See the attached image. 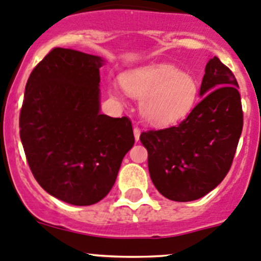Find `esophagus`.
<instances>
[{
  "mask_svg": "<svg viewBox=\"0 0 261 261\" xmlns=\"http://www.w3.org/2000/svg\"><path fill=\"white\" fill-rule=\"evenodd\" d=\"M140 128H139L138 126H135V127H134V136H135L136 141H139V139H140Z\"/></svg>",
  "mask_w": 261,
  "mask_h": 261,
  "instance_id": "obj_1",
  "label": "esophagus"
}]
</instances>
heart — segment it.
<instances>
[{"label": "heart", "mask_w": 261, "mask_h": 261, "mask_svg": "<svg viewBox=\"0 0 261 261\" xmlns=\"http://www.w3.org/2000/svg\"><path fill=\"white\" fill-rule=\"evenodd\" d=\"M121 84L130 96L140 101L141 116L155 126L179 122L191 114L198 101V82L174 65L156 64L131 70L121 77ZM109 92L120 98L115 86L110 87Z\"/></svg>", "instance_id": "obj_1"}]
</instances>
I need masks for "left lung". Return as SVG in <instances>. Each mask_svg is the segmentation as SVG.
<instances>
[{
	"instance_id": "obj_1",
	"label": "left lung",
	"mask_w": 261,
	"mask_h": 261,
	"mask_svg": "<svg viewBox=\"0 0 261 261\" xmlns=\"http://www.w3.org/2000/svg\"><path fill=\"white\" fill-rule=\"evenodd\" d=\"M233 73L208 60L201 101L177 126L141 133L155 188L168 199L189 202L215 189L232 165L244 115Z\"/></svg>"
}]
</instances>
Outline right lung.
Masks as SVG:
<instances>
[{
	"instance_id": "add662e5",
	"label": "right lung",
	"mask_w": 261,
	"mask_h": 261,
	"mask_svg": "<svg viewBox=\"0 0 261 261\" xmlns=\"http://www.w3.org/2000/svg\"><path fill=\"white\" fill-rule=\"evenodd\" d=\"M103 59L54 48L25 87L20 138L31 173L55 198L74 206L101 201L135 143L128 117L99 114Z\"/></svg>"
}]
</instances>
